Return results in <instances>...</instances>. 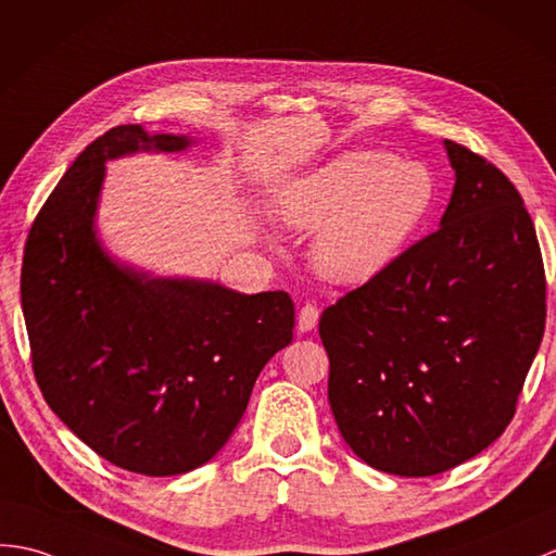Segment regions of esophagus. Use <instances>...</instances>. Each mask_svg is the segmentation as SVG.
Masks as SVG:
<instances>
[{
	"mask_svg": "<svg viewBox=\"0 0 556 556\" xmlns=\"http://www.w3.org/2000/svg\"><path fill=\"white\" fill-rule=\"evenodd\" d=\"M319 321V307L315 303H305L299 313V329L313 331Z\"/></svg>",
	"mask_w": 556,
	"mask_h": 556,
	"instance_id": "1",
	"label": "esophagus"
}]
</instances>
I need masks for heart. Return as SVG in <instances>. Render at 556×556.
<instances>
[{
	"mask_svg": "<svg viewBox=\"0 0 556 556\" xmlns=\"http://www.w3.org/2000/svg\"><path fill=\"white\" fill-rule=\"evenodd\" d=\"M431 201L433 182L421 165L355 149L283 187L277 211L295 231L319 229L313 257L321 275L359 283L395 261Z\"/></svg>",
	"mask_w": 556,
	"mask_h": 556,
	"instance_id": "obj_1",
	"label": "heart"
}]
</instances>
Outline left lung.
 Instances as JSON below:
<instances>
[{
    "label": "left lung",
    "mask_w": 556,
    "mask_h": 556,
    "mask_svg": "<svg viewBox=\"0 0 556 556\" xmlns=\"http://www.w3.org/2000/svg\"><path fill=\"white\" fill-rule=\"evenodd\" d=\"M445 149L457 182L441 227L319 317L343 441L395 476L443 473L502 435L547 317L521 193L479 153Z\"/></svg>",
    "instance_id": "1"
}]
</instances>
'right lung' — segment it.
Wrapping results in <instances>:
<instances>
[{"label":"right lung","instance_id":"right-lung-1","mask_svg":"<svg viewBox=\"0 0 556 556\" xmlns=\"http://www.w3.org/2000/svg\"><path fill=\"white\" fill-rule=\"evenodd\" d=\"M187 137L118 125L94 139L37 213L21 305L37 386L56 417L127 471L175 476L215 457L247 412L257 374L293 339L287 291L149 279L94 235L103 163Z\"/></svg>","mask_w":556,"mask_h":556}]
</instances>
